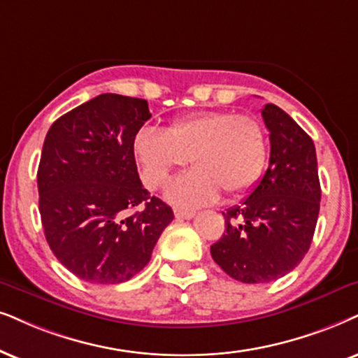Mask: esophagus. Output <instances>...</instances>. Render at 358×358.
I'll return each instance as SVG.
<instances>
[{
    "instance_id": "esophagus-1",
    "label": "esophagus",
    "mask_w": 358,
    "mask_h": 358,
    "mask_svg": "<svg viewBox=\"0 0 358 358\" xmlns=\"http://www.w3.org/2000/svg\"><path fill=\"white\" fill-rule=\"evenodd\" d=\"M175 216L178 220H192V218H194V211L180 210V208H175Z\"/></svg>"
}]
</instances>
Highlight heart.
I'll return each mask as SVG.
<instances>
[{"instance_id": "obj_1", "label": "heart", "mask_w": 358, "mask_h": 358, "mask_svg": "<svg viewBox=\"0 0 358 358\" xmlns=\"http://www.w3.org/2000/svg\"><path fill=\"white\" fill-rule=\"evenodd\" d=\"M134 150L150 189L165 187L192 158L194 169L171 183L166 196L175 205L196 208L216 201L221 192H250L268 162V137L255 117L208 110L175 120L166 132L140 130Z\"/></svg>"}]
</instances>
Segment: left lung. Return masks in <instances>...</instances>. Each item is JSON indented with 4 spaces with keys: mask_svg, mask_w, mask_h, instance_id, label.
Segmentation results:
<instances>
[{
    "mask_svg": "<svg viewBox=\"0 0 358 358\" xmlns=\"http://www.w3.org/2000/svg\"><path fill=\"white\" fill-rule=\"evenodd\" d=\"M261 114L269 130L268 170L241 205L223 213L226 231L211 246L216 264L246 284L282 278L304 259L320 208L312 138L274 103Z\"/></svg>",
    "mask_w": 358,
    "mask_h": 358,
    "instance_id": "left-lung-1",
    "label": "left lung"
}]
</instances>
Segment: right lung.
Here are the masks:
<instances>
[{
  "label": "right lung",
  "instance_id": "obj_1",
  "mask_svg": "<svg viewBox=\"0 0 358 358\" xmlns=\"http://www.w3.org/2000/svg\"><path fill=\"white\" fill-rule=\"evenodd\" d=\"M150 117L143 99L101 94L59 117L44 138V236L59 262L87 282L134 278L173 220L171 208L143 188L135 164V135ZM138 206L142 212L128 215Z\"/></svg>",
  "mask_w": 358,
  "mask_h": 358
}]
</instances>
